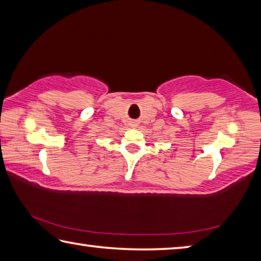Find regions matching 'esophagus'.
Segmentation results:
<instances>
[{"label":"esophagus","mask_w":261,"mask_h":261,"mask_svg":"<svg viewBox=\"0 0 261 261\" xmlns=\"http://www.w3.org/2000/svg\"><path fill=\"white\" fill-rule=\"evenodd\" d=\"M136 125V123L135 122H132V126H135Z\"/></svg>","instance_id":"obj_1"}]
</instances>
